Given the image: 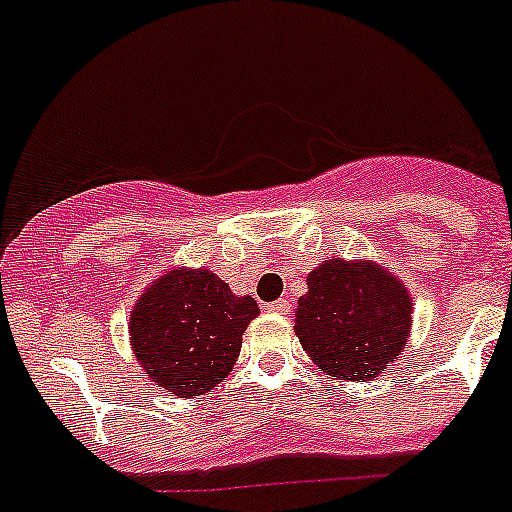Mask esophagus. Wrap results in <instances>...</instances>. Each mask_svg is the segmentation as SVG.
Instances as JSON below:
<instances>
[{
	"label": "esophagus",
	"instance_id": "34e87169",
	"mask_svg": "<svg viewBox=\"0 0 512 512\" xmlns=\"http://www.w3.org/2000/svg\"><path fill=\"white\" fill-rule=\"evenodd\" d=\"M266 309L276 311V314H289L291 304L286 299H279V301H274V304H266Z\"/></svg>",
	"mask_w": 512,
	"mask_h": 512
}]
</instances>
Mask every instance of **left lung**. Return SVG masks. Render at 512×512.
I'll list each match as a JSON object with an SVG mask.
<instances>
[{
	"label": "left lung",
	"mask_w": 512,
	"mask_h": 512,
	"mask_svg": "<svg viewBox=\"0 0 512 512\" xmlns=\"http://www.w3.org/2000/svg\"><path fill=\"white\" fill-rule=\"evenodd\" d=\"M296 334L316 367L342 379L387 372L410 337L407 289L374 264L326 261L306 279Z\"/></svg>",
	"instance_id": "8db88e82"
}]
</instances>
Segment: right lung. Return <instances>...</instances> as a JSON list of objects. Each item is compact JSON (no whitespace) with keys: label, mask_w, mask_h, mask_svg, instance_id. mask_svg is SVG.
Wrapping results in <instances>:
<instances>
[{"label":"right lung","mask_w":512,"mask_h":512,"mask_svg":"<svg viewBox=\"0 0 512 512\" xmlns=\"http://www.w3.org/2000/svg\"><path fill=\"white\" fill-rule=\"evenodd\" d=\"M256 314L251 296H236L208 269L168 271L130 314L133 352L170 397H198L231 372Z\"/></svg>","instance_id":"add662e5"}]
</instances>
